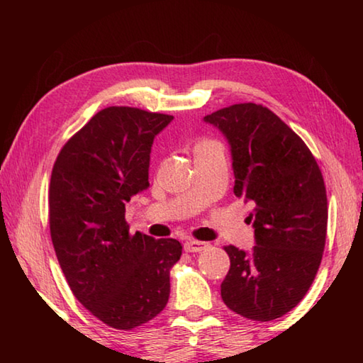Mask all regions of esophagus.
I'll return each mask as SVG.
<instances>
[{"label":"esophagus","instance_id":"34e87169","mask_svg":"<svg viewBox=\"0 0 363 363\" xmlns=\"http://www.w3.org/2000/svg\"><path fill=\"white\" fill-rule=\"evenodd\" d=\"M206 248H208V243L199 242V240H187L184 243V250H186L187 253H200V251H203Z\"/></svg>","mask_w":363,"mask_h":363}]
</instances>
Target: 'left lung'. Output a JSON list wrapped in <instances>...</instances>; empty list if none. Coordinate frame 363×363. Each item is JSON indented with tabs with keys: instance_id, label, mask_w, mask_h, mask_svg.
<instances>
[{
	"instance_id": "left-lung-1",
	"label": "left lung",
	"mask_w": 363,
	"mask_h": 363,
	"mask_svg": "<svg viewBox=\"0 0 363 363\" xmlns=\"http://www.w3.org/2000/svg\"><path fill=\"white\" fill-rule=\"evenodd\" d=\"M230 147L233 194L255 205V247H225L230 269L220 296L230 311L269 322L309 290L327 237V190L311 150L269 108L235 104L206 115Z\"/></svg>"
}]
</instances>
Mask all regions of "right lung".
Listing matches in <instances>:
<instances>
[{
  "mask_svg": "<svg viewBox=\"0 0 363 363\" xmlns=\"http://www.w3.org/2000/svg\"><path fill=\"white\" fill-rule=\"evenodd\" d=\"M174 116L133 107L97 112L67 143L49 186V225L70 290L108 327L131 330L164 309L182 255L174 238L130 235L125 205L149 189L153 139Z\"/></svg>",
  "mask_w": 363,
  "mask_h": 363,
  "instance_id": "add662e5",
  "label": "right lung"
}]
</instances>
